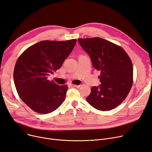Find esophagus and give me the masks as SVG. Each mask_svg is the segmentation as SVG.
Returning <instances> with one entry per match:
<instances>
[{
    "label": "esophagus",
    "instance_id": "1",
    "mask_svg": "<svg viewBox=\"0 0 152 152\" xmlns=\"http://www.w3.org/2000/svg\"><path fill=\"white\" fill-rule=\"evenodd\" d=\"M70 86H72V87H75V88H79L80 86V85H70Z\"/></svg>",
    "mask_w": 152,
    "mask_h": 152
}]
</instances>
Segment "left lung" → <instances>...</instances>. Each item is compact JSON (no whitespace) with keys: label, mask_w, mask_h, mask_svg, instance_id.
Instances as JSON below:
<instances>
[{"label":"left lung","mask_w":152,"mask_h":152,"mask_svg":"<svg viewBox=\"0 0 152 152\" xmlns=\"http://www.w3.org/2000/svg\"><path fill=\"white\" fill-rule=\"evenodd\" d=\"M89 55L93 67L101 71V83L93 86L86 98L94 108L110 111L119 106L127 96L133 83L131 59L121 47L101 38L78 39Z\"/></svg>","instance_id":"8db88e82"}]
</instances>
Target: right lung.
Wrapping results in <instances>:
<instances>
[{
  "label": "right lung",
  "mask_w": 152,
  "mask_h": 152,
  "mask_svg": "<svg viewBox=\"0 0 152 152\" xmlns=\"http://www.w3.org/2000/svg\"><path fill=\"white\" fill-rule=\"evenodd\" d=\"M77 39L42 41L26 49L17 61L13 80L21 100L34 111L48 114L63 103L68 89L48 80L73 50Z\"/></svg>",
  "instance_id": "1"
}]
</instances>
